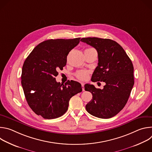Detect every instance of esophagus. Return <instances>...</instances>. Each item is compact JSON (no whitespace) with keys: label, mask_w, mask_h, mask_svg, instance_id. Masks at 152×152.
<instances>
[{"label":"esophagus","mask_w":152,"mask_h":152,"mask_svg":"<svg viewBox=\"0 0 152 152\" xmlns=\"http://www.w3.org/2000/svg\"><path fill=\"white\" fill-rule=\"evenodd\" d=\"M81 85H82V90H83V91H84V90H85V89H84V83L82 82V83H81Z\"/></svg>","instance_id":"34e87169"}]
</instances>
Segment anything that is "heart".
Here are the masks:
<instances>
[{
  "label": "heart",
  "instance_id": "b5f03b06",
  "mask_svg": "<svg viewBox=\"0 0 152 152\" xmlns=\"http://www.w3.org/2000/svg\"><path fill=\"white\" fill-rule=\"evenodd\" d=\"M88 49H93V48H88L86 50H88ZM89 75V72L86 70H80L77 72L76 74V77L80 79V80H85L88 78Z\"/></svg>",
  "mask_w": 152,
  "mask_h": 152
}]
</instances>
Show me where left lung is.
I'll return each mask as SVG.
<instances>
[{
  "instance_id": "obj_1",
  "label": "left lung",
  "mask_w": 152,
  "mask_h": 152,
  "mask_svg": "<svg viewBox=\"0 0 152 152\" xmlns=\"http://www.w3.org/2000/svg\"><path fill=\"white\" fill-rule=\"evenodd\" d=\"M80 41L94 48L98 53V66L91 81L106 83L102 90L93 85H85V90L93 95V99L86 104V110L98 118H111L123 110L131 94L134 85L132 62L114 40L88 37L82 38Z\"/></svg>"
}]
</instances>
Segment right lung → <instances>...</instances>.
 <instances>
[{
  "mask_svg": "<svg viewBox=\"0 0 152 152\" xmlns=\"http://www.w3.org/2000/svg\"><path fill=\"white\" fill-rule=\"evenodd\" d=\"M80 38L48 39L37 45L24 62L21 85L32 110L45 119L56 118L68 110L70 99L82 91L81 84L56 81L58 70L67 64L69 52Z\"/></svg>",
  "mask_w": 152,
  "mask_h": 152,
  "instance_id": "add662e5",
  "label": "right lung"
}]
</instances>
